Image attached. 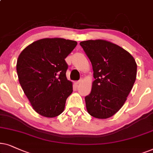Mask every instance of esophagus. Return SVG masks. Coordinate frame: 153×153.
Here are the masks:
<instances>
[{
	"label": "esophagus",
	"mask_w": 153,
	"mask_h": 153,
	"mask_svg": "<svg viewBox=\"0 0 153 153\" xmlns=\"http://www.w3.org/2000/svg\"><path fill=\"white\" fill-rule=\"evenodd\" d=\"M82 82H83V80H80L78 81V82H75V85H80L81 83H82Z\"/></svg>",
	"instance_id": "34e87169"
}]
</instances>
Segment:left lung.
Masks as SVG:
<instances>
[{
    "mask_svg": "<svg viewBox=\"0 0 153 153\" xmlns=\"http://www.w3.org/2000/svg\"><path fill=\"white\" fill-rule=\"evenodd\" d=\"M92 65L91 93L85 97L87 111L98 119H106L123 106L136 78L137 64L127 50L105 40L80 42Z\"/></svg>",
    "mask_w": 153,
    "mask_h": 153,
    "instance_id": "1",
    "label": "left lung"
}]
</instances>
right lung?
I'll list each match as a JSON object with an SVG mask.
<instances>
[{
	"label": "right lung",
	"mask_w": 153,
	"mask_h": 153,
	"mask_svg": "<svg viewBox=\"0 0 153 153\" xmlns=\"http://www.w3.org/2000/svg\"><path fill=\"white\" fill-rule=\"evenodd\" d=\"M77 44L61 38H42L24 49L17 59L20 85L33 109L43 117H56L64 111L73 92L65 59Z\"/></svg>",
	"instance_id": "right-lung-1"
}]
</instances>
